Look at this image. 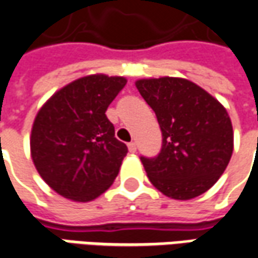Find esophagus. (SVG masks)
I'll return each instance as SVG.
<instances>
[{
	"label": "esophagus",
	"instance_id": "obj_1",
	"mask_svg": "<svg viewBox=\"0 0 258 258\" xmlns=\"http://www.w3.org/2000/svg\"><path fill=\"white\" fill-rule=\"evenodd\" d=\"M128 151L131 152V153H135V152H137V144H135V142H130Z\"/></svg>",
	"mask_w": 258,
	"mask_h": 258
}]
</instances>
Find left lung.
<instances>
[{"label":"left lung","mask_w":258,"mask_h":258,"mask_svg":"<svg viewBox=\"0 0 258 258\" xmlns=\"http://www.w3.org/2000/svg\"><path fill=\"white\" fill-rule=\"evenodd\" d=\"M135 85L162 130L160 153L141 156L149 181L171 199L205 194L232 156V123L225 107L189 80L144 79Z\"/></svg>","instance_id":"8db88e82"}]
</instances>
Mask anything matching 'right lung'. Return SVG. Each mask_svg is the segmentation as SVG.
I'll use <instances>...</instances> for the list:
<instances>
[{"mask_svg": "<svg viewBox=\"0 0 258 258\" xmlns=\"http://www.w3.org/2000/svg\"><path fill=\"white\" fill-rule=\"evenodd\" d=\"M127 80L92 74L55 92L37 113L31 159L56 194L74 202L98 198L117 177L127 146L114 137L106 109Z\"/></svg>", "mask_w": 258, "mask_h": 258, "instance_id": "right-lung-1", "label": "right lung"}]
</instances>
